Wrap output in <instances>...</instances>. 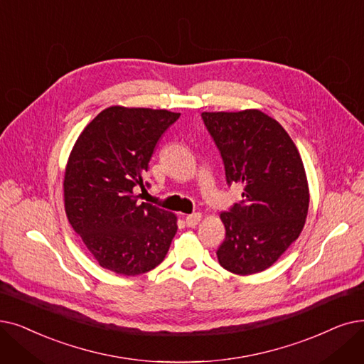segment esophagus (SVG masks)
Instances as JSON below:
<instances>
[{
	"label": "esophagus",
	"instance_id": "1",
	"mask_svg": "<svg viewBox=\"0 0 364 364\" xmlns=\"http://www.w3.org/2000/svg\"><path fill=\"white\" fill-rule=\"evenodd\" d=\"M200 218H202V214L200 213H195V214H191V215H187L186 217V225L188 226V228H195L199 221H200Z\"/></svg>",
	"mask_w": 364,
	"mask_h": 364
}]
</instances>
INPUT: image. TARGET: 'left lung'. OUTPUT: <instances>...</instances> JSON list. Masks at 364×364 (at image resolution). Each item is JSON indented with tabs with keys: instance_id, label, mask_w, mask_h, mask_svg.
<instances>
[{
	"instance_id": "1",
	"label": "left lung",
	"mask_w": 364,
	"mask_h": 364,
	"mask_svg": "<svg viewBox=\"0 0 364 364\" xmlns=\"http://www.w3.org/2000/svg\"><path fill=\"white\" fill-rule=\"evenodd\" d=\"M202 119L223 157L228 184L244 186L242 202L220 214L226 238L218 263L236 275L262 272L305 226L309 187L302 157L286 129L260 109L203 112Z\"/></svg>"
}]
</instances>
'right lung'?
<instances>
[{
  "label": "right lung",
  "instance_id": "right-lung-1",
  "mask_svg": "<svg viewBox=\"0 0 364 364\" xmlns=\"http://www.w3.org/2000/svg\"><path fill=\"white\" fill-rule=\"evenodd\" d=\"M180 117L168 109L113 105L78 135L64 177L65 213L104 269L124 277L165 259L177 215L139 202L157 141Z\"/></svg>",
  "mask_w": 364,
  "mask_h": 364
}]
</instances>
